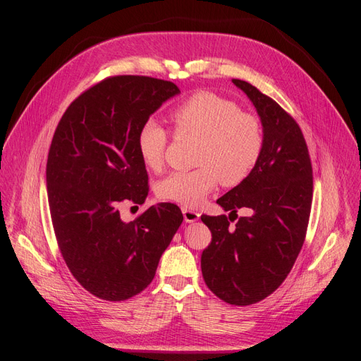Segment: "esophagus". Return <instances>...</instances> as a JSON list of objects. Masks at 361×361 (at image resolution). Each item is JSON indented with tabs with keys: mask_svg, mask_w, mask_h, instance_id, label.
Wrapping results in <instances>:
<instances>
[{
	"mask_svg": "<svg viewBox=\"0 0 361 361\" xmlns=\"http://www.w3.org/2000/svg\"><path fill=\"white\" fill-rule=\"evenodd\" d=\"M182 214H183V218H185V221H187V223H194L200 218V214L190 209V207H182Z\"/></svg>",
	"mask_w": 361,
	"mask_h": 361,
	"instance_id": "obj_1",
	"label": "esophagus"
}]
</instances>
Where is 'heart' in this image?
Returning a JSON list of instances; mask_svg holds the SVG:
<instances>
[{"label":"heart","mask_w":361,"mask_h":361,"mask_svg":"<svg viewBox=\"0 0 361 361\" xmlns=\"http://www.w3.org/2000/svg\"><path fill=\"white\" fill-rule=\"evenodd\" d=\"M179 137H197L194 164L197 169L174 171L157 187L158 197L183 206L199 204L218 182L241 183L253 171L264 147L259 120L239 111L235 102L212 92L194 93L170 114ZM167 130L157 120H146L137 135L138 155L150 170H159L167 149Z\"/></svg>","instance_id":"heart-1"}]
</instances>
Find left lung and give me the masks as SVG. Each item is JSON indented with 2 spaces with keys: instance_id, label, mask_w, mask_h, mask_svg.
Instances as JSON below:
<instances>
[{
  "instance_id": "8db88e82",
  "label": "left lung",
  "mask_w": 361,
  "mask_h": 361,
  "mask_svg": "<svg viewBox=\"0 0 361 361\" xmlns=\"http://www.w3.org/2000/svg\"><path fill=\"white\" fill-rule=\"evenodd\" d=\"M232 82L256 108L264 147L253 171L216 200L231 211L228 216L202 215L212 233L202 253V274L218 298L248 305L274 292L300 255L310 216L313 173L298 123L255 85ZM241 207L249 215L232 228L231 215Z\"/></svg>"
}]
</instances>
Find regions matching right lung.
Masks as SVG:
<instances>
[{
    "instance_id": "obj_1",
    "label": "right lung",
    "mask_w": 361,
    "mask_h": 361,
    "mask_svg": "<svg viewBox=\"0 0 361 361\" xmlns=\"http://www.w3.org/2000/svg\"><path fill=\"white\" fill-rule=\"evenodd\" d=\"M179 93L170 81L111 76L76 97L54 133L47 162L54 232L72 276L97 298L123 301L145 290L182 224L173 203L150 206L130 223L118 211L145 203L138 130Z\"/></svg>"
}]
</instances>
